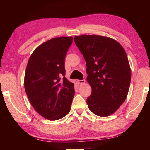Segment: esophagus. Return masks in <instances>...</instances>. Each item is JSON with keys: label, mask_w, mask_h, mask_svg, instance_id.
Returning <instances> with one entry per match:
<instances>
[{"label": "esophagus", "mask_w": 150, "mask_h": 150, "mask_svg": "<svg viewBox=\"0 0 150 150\" xmlns=\"http://www.w3.org/2000/svg\"><path fill=\"white\" fill-rule=\"evenodd\" d=\"M77 82L79 84H83V83H85V79H82V80H77Z\"/></svg>", "instance_id": "34e87169"}]
</instances>
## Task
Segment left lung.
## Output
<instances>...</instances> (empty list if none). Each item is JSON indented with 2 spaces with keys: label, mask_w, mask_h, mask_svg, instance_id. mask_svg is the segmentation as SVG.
<instances>
[{
  "label": "left lung",
  "mask_w": 150,
  "mask_h": 150,
  "mask_svg": "<svg viewBox=\"0 0 150 150\" xmlns=\"http://www.w3.org/2000/svg\"><path fill=\"white\" fill-rule=\"evenodd\" d=\"M74 40L85 58L92 88L88 108L97 116H110L124 102L130 87L131 70L125 50L108 37L82 35Z\"/></svg>",
  "instance_id": "obj_1"
}]
</instances>
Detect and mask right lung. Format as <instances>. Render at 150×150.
<instances>
[{"label":"right lung","mask_w":150,"mask_h":150,"mask_svg":"<svg viewBox=\"0 0 150 150\" xmlns=\"http://www.w3.org/2000/svg\"><path fill=\"white\" fill-rule=\"evenodd\" d=\"M73 38H54L35 49L28 63L24 88L33 107L50 120L70 112L74 84L65 78V58Z\"/></svg>","instance_id":"1"}]
</instances>
